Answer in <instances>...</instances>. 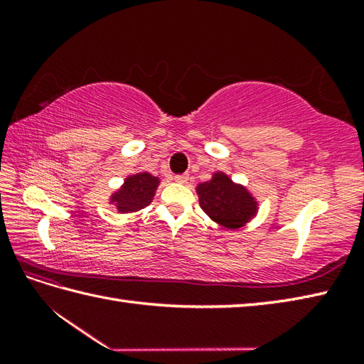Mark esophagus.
I'll return each mask as SVG.
<instances>
[{"label": "esophagus", "instance_id": "1", "mask_svg": "<svg viewBox=\"0 0 364 364\" xmlns=\"http://www.w3.org/2000/svg\"><path fill=\"white\" fill-rule=\"evenodd\" d=\"M173 180H175L176 183H180V184H186V183H188V180H189V175H188V173L175 175V176H173Z\"/></svg>", "mask_w": 364, "mask_h": 364}]
</instances>
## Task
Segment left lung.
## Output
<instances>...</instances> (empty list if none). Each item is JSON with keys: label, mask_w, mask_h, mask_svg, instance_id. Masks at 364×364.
<instances>
[{"label": "left lung", "mask_w": 364, "mask_h": 364, "mask_svg": "<svg viewBox=\"0 0 364 364\" xmlns=\"http://www.w3.org/2000/svg\"><path fill=\"white\" fill-rule=\"evenodd\" d=\"M196 192L208 218L228 230L242 228L257 218L259 210L258 198L225 172H214L211 180L197 184Z\"/></svg>", "instance_id": "8db88e82"}]
</instances>
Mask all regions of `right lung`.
Wrapping results in <instances>:
<instances>
[{
	"instance_id": "add662e5",
	"label": "right lung",
	"mask_w": 364,
	"mask_h": 364,
	"mask_svg": "<svg viewBox=\"0 0 364 364\" xmlns=\"http://www.w3.org/2000/svg\"><path fill=\"white\" fill-rule=\"evenodd\" d=\"M159 184V176H154L150 172L128 175L122 186L112 192L107 203L112 205L120 214L141 211L151 203Z\"/></svg>"
}]
</instances>
